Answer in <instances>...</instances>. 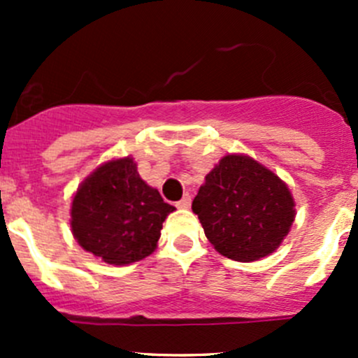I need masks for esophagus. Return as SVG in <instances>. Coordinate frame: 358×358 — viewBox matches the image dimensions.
<instances>
[{"label": "esophagus", "mask_w": 358, "mask_h": 358, "mask_svg": "<svg viewBox=\"0 0 358 358\" xmlns=\"http://www.w3.org/2000/svg\"><path fill=\"white\" fill-rule=\"evenodd\" d=\"M190 202H192V199H190V196H189V194H187V196H183L182 199L176 202V208H180V209H189V208H190Z\"/></svg>", "instance_id": "34e87169"}]
</instances>
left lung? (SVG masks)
Wrapping results in <instances>:
<instances>
[{"label":"left lung","instance_id":"left-lung-1","mask_svg":"<svg viewBox=\"0 0 358 358\" xmlns=\"http://www.w3.org/2000/svg\"><path fill=\"white\" fill-rule=\"evenodd\" d=\"M192 209L220 255L256 262L280 246L294 222L286 183L248 156H225L206 176Z\"/></svg>","mask_w":358,"mask_h":358}]
</instances>
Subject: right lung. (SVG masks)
Segmentation results:
<instances>
[{
  "label": "right lung",
  "mask_w": 358,
  "mask_h": 358,
  "mask_svg": "<svg viewBox=\"0 0 358 358\" xmlns=\"http://www.w3.org/2000/svg\"><path fill=\"white\" fill-rule=\"evenodd\" d=\"M171 204L147 185L131 157L96 168L76 192L71 227L79 246L110 265H128L157 246Z\"/></svg>",
  "instance_id": "add662e5"
}]
</instances>
